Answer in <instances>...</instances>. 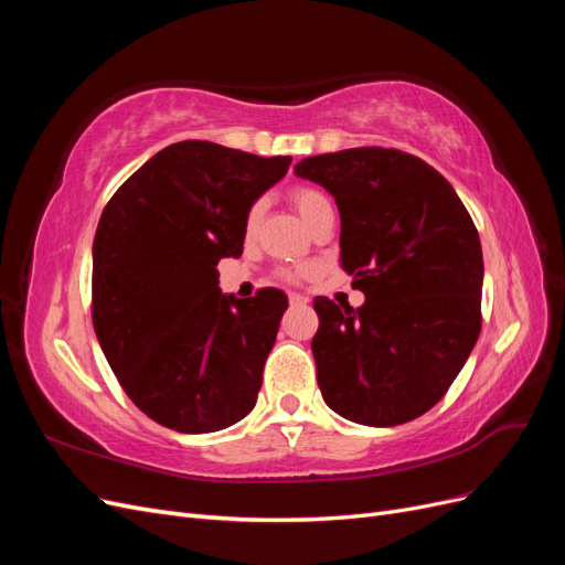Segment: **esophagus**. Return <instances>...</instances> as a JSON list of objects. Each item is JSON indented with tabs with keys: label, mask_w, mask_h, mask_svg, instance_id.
I'll return each mask as SVG.
<instances>
[{
	"label": "esophagus",
	"mask_w": 565,
	"mask_h": 565,
	"mask_svg": "<svg viewBox=\"0 0 565 565\" xmlns=\"http://www.w3.org/2000/svg\"><path fill=\"white\" fill-rule=\"evenodd\" d=\"M289 303H292V306H306V303H309V297L292 292V295H289Z\"/></svg>",
	"instance_id": "obj_1"
}]
</instances>
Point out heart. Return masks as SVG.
Listing matches in <instances>:
<instances>
[{
    "label": "heart",
    "instance_id": "1",
    "mask_svg": "<svg viewBox=\"0 0 565 565\" xmlns=\"http://www.w3.org/2000/svg\"><path fill=\"white\" fill-rule=\"evenodd\" d=\"M289 200H292V204H295L297 212L301 214V218L306 221V224H311V221H313L322 210L332 207L328 195H324L322 191H318V188H313V185H295L292 191H289ZM262 216H264V202L256 200V202L252 204V207H249L247 216H245V231H247V235H252V233L256 231V226H259ZM278 278L295 282V280L301 278V270H297V268H280V270H278Z\"/></svg>",
    "mask_w": 565,
    "mask_h": 565
}]
</instances>
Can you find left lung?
<instances>
[{"label": "left lung", "instance_id": "obj_1", "mask_svg": "<svg viewBox=\"0 0 565 565\" xmlns=\"http://www.w3.org/2000/svg\"><path fill=\"white\" fill-rule=\"evenodd\" d=\"M295 174L328 191L341 216V268L365 303L316 297L318 386L337 415L405 424L431 409L481 334L483 252L455 188L396 148L306 158Z\"/></svg>", "mask_w": 565, "mask_h": 565}]
</instances>
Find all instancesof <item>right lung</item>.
<instances>
[{
	"instance_id": "1",
	"label": "right lung",
	"mask_w": 565,
	"mask_h": 565,
	"mask_svg": "<svg viewBox=\"0 0 565 565\" xmlns=\"http://www.w3.org/2000/svg\"><path fill=\"white\" fill-rule=\"evenodd\" d=\"M210 141L152 156L106 204L94 237L92 320L119 386L179 434L226 429L252 413L287 297L221 295L216 264L241 256L254 200L287 174Z\"/></svg>"
}]
</instances>
